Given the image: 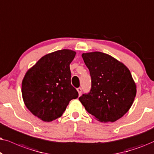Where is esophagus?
<instances>
[{
  "instance_id": "1",
  "label": "esophagus",
  "mask_w": 154,
  "mask_h": 154,
  "mask_svg": "<svg viewBox=\"0 0 154 154\" xmlns=\"http://www.w3.org/2000/svg\"><path fill=\"white\" fill-rule=\"evenodd\" d=\"M77 91H78L79 96H80V95H81V94H82V88H81V87H79V88H77Z\"/></svg>"
}]
</instances>
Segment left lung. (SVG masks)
Wrapping results in <instances>:
<instances>
[{
    "mask_svg": "<svg viewBox=\"0 0 154 154\" xmlns=\"http://www.w3.org/2000/svg\"><path fill=\"white\" fill-rule=\"evenodd\" d=\"M91 77V91L79 98L89 113L102 122H112L130 110L137 87L129 69L106 53L82 55Z\"/></svg>",
    "mask_w": 154,
    "mask_h": 154,
    "instance_id": "left-lung-1",
    "label": "left lung"
}]
</instances>
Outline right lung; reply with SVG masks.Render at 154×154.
<instances>
[{
	"mask_svg": "<svg viewBox=\"0 0 154 154\" xmlns=\"http://www.w3.org/2000/svg\"><path fill=\"white\" fill-rule=\"evenodd\" d=\"M76 52L63 49L45 55L26 72L22 82L26 107L44 122L62 116L69 101L78 97L71 85L69 64Z\"/></svg>",
	"mask_w": 154,
	"mask_h": 154,
	"instance_id": "add662e5",
	"label": "right lung"
}]
</instances>
